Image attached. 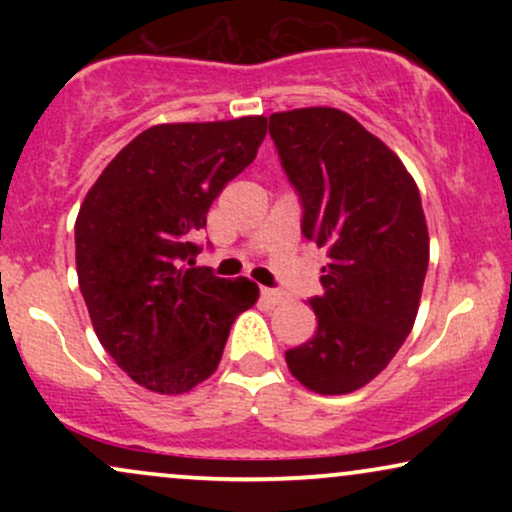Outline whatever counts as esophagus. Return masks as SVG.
Here are the masks:
<instances>
[{"instance_id": "esophagus-1", "label": "esophagus", "mask_w": 512, "mask_h": 512, "mask_svg": "<svg viewBox=\"0 0 512 512\" xmlns=\"http://www.w3.org/2000/svg\"><path fill=\"white\" fill-rule=\"evenodd\" d=\"M260 293H262V298H264V301H267L269 305H279V303L286 301L284 293L276 291V289H262Z\"/></svg>"}]
</instances>
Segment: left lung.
Masks as SVG:
<instances>
[{"mask_svg":"<svg viewBox=\"0 0 512 512\" xmlns=\"http://www.w3.org/2000/svg\"><path fill=\"white\" fill-rule=\"evenodd\" d=\"M281 168L301 197V231L325 248L322 296L310 298L317 332L286 351L298 383L346 395L383 370L419 313L428 228L404 163L337 108L269 115Z\"/></svg>","mask_w":512,"mask_h":512,"instance_id":"left-lung-1","label":"left lung"}]
</instances>
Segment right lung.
<instances>
[{"label":"right lung","mask_w":512,"mask_h":512,"mask_svg":"<svg viewBox=\"0 0 512 512\" xmlns=\"http://www.w3.org/2000/svg\"><path fill=\"white\" fill-rule=\"evenodd\" d=\"M267 117L156 125L134 137L76 216V274L93 330L134 383L182 395L219 366L260 289L195 267L207 211L255 161Z\"/></svg>","instance_id":"obj_1"}]
</instances>
